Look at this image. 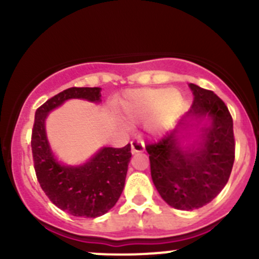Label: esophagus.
<instances>
[{
	"instance_id": "34e87169",
	"label": "esophagus",
	"mask_w": 259,
	"mask_h": 259,
	"mask_svg": "<svg viewBox=\"0 0 259 259\" xmlns=\"http://www.w3.org/2000/svg\"><path fill=\"white\" fill-rule=\"evenodd\" d=\"M130 144H132V153L133 154L140 153V151H144V149H145L144 143L140 142V140H133Z\"/></svg>"
}]
</instances>
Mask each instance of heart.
<instances>
[{
	"label": "heart",
	"instance_id": "heart-1",
	"mask_svg": "<svg viewBox=\"0 0 259 259\" xmlns=\"http://www.w3.org/2000/svg\"><path fill=\"white\" fill-rule=\"evenodd\" d=\"M182 98L177 91L164 89H137L124 94L116 103L117 113L127 122H138L149 117L146 130L158 135L177 116Z\"/></svg>",
	"mask_w": 259,
	"mask_h": 259
}]
</instances>
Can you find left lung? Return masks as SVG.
Instances as JSON below:
<instances>
[{
    "instance_id": "8db88e82",
    "label": "left lung",
    "mask_w": 259,
    "mask_h": 259,
    "mask_svg": "<svg viewBox=\"0 0 259 259\" xmlns=\"http://www.w3.org/2000/svg\"><path fill=\"white\" fill-rule=\"evenodd\" d=\"M194 100L178 124L158 143L146 144L150 173L160 197L170 207L193 210L211 202L228 182L234 163L233 119L213 91L190 83ZM202 123L192 143L182 132Z\"/></svg>"
}]
</instances>
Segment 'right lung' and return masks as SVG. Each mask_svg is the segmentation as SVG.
I'll return each instance as SVG.
<instances>
[{"instance_id":"1","label":"right lung","mask_w":259,"mask_h":259,"mask_svg":"<svg viewBox=\"0 0 259 259\" xmlns=\"http://www.w3.org/2000/svg\"><path fill=\"white\" fill-rule=\"evenodd\" d=\"M100 88H70L52 96L36 110L31 148L33 166L41 188L49 199L75 217L96 218L116 204L132 158L130 144L124 148H101L82 164H65L56 158L46 137L49 113L69 99L99 103Z\"/></svg>"}]
</instances>
